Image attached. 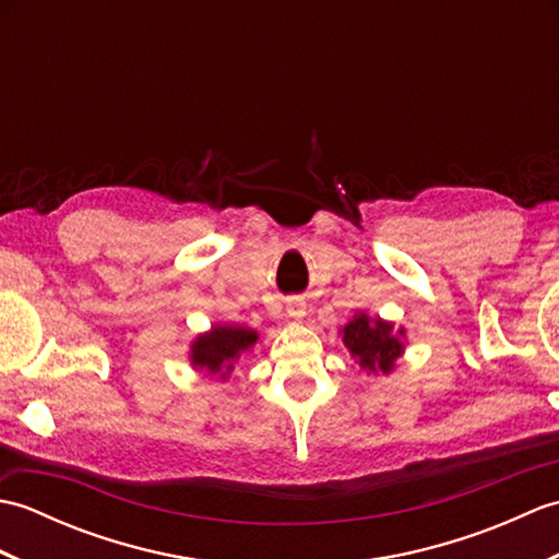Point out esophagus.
<instances>
[{
  "label": "esophagus",
  "instance_id": "obj_1",
  "mask_svg": "<svg viewBox=\"0 0 559 559\" xmlns=\"http://www.w3.org/2000/svg\"><path fill=\"white\" fill-rule=\"evenodd\" d=\"M286 310H288V317H293L295 322H302L305 314H307V307H305L302 300H288Z\"/></svg>",
  "mask_w": 559,
  "mask_h": 559
}]
</instances>
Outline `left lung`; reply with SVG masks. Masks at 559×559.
<instances>
[{"label": "left lung", "instance_id": "1", "mask_svg": "<svg viewBox=\"0 0 559 559\" xmlns=\"http://www.w3.org/2000/svg\"><path fill=\"white\" fill-rule=\"evenodd\" d=\"M343 346L365 374H391L406 350V329L394 326L382 317L355 312L350 322L341 331Z\"/></svg>", "mask_w": 559, "mask_h": 559}]
</instances>
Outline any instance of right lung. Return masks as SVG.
Wrapping results in <instances>:
<instances>
[{
	"instance_id": "right-lung-1",
	"label": "right lung",
	"mask_w": 559,
	"mask_h": 559,
	"mask_svg": "<svg viewBox=\"0 0 559 559\" xmlns=\"http://www.w3.org/2000/svg\"><path fill=\"white\" fill-rule=\"evenodd\" d=\"M257 341V329L242 324H213L189 343V362L204 377H216L218 382H225L230 379L237 360L252 353Z\"/></svg>"
}]
</instances>
